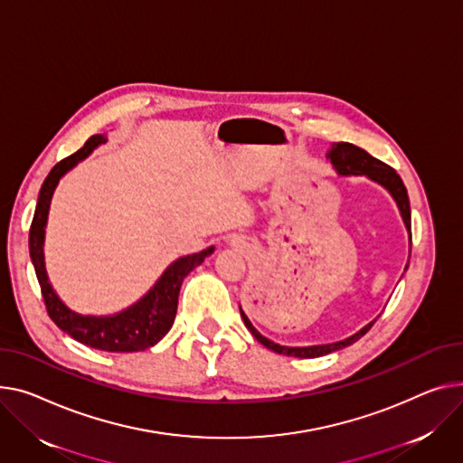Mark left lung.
I'll use <instances>...</instances> for the list:
<instances>
[{
  "label": "left lung",
  "mask_w": 463,
  "mask_h": 463,
  "mask_svg": "<svg viewBox=\"0 0 463 463\" xmlns=\"http://www.w3.org/2000/svg\"><path fill=\"white\" fill-rule=\"evenodd\" d=\"M327 160L331 162L333 169L341 175V176H366L368 180H373L376 184H380L382 188H385L389 192V195L394 199L400 215H402V222L408 229L410 234V241H411V210H410V199H408V190L404 186L402 178L396 175V171L385 164H382L380 160H376L371 154L364 152L363 148L352 145V143H331V148L327 150ZM408 269V264H406ZM240 315L241 320L251 331V335L257 338L260 345H264L268 350L275 352V354H283V355H290V357H301V359H313V357H320V355H327L331 352L336 350H343L350 345H354L355 341L373 327V324L376 320H373L371 324H366L364 327H361L357 333L350 335L348 338H343V341H336V343H329V345H315V346H281L269 338H266L264 335H260L255 326L251 324V320L248 318V315L243 313V309L240 307Z\"/></svg>",
  "instance_id": "left-lung-1"
}]
</instances>
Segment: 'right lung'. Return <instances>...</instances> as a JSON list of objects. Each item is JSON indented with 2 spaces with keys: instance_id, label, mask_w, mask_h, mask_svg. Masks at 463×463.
Returning <instances> with one entry per match:
<instances>
[{
  "instance_id": "1",
  "label": "right lung",
  "mask_w": 463,
  "mask_h": 463,
  "mask_svg": "<svg viewBox=\"0 0 463 463\" xmlns=\"http://www.w3.org/2000/svg\"><path fill=\"white\" fill-rule=\"evenodd\" d=\"M106 141L108 137L100 134L89 137L87 143L78 152H74L72 156L65 160H61L50 171L41 188L33 222H31V229H29V255H31V262L35 266L41 292L46 303V311L59 329H63L67 335H71L74 341L95 350L141 352L160 343L167 335L176 317L178 294H180L184 277H186L194 268L203 264V260L213 253V245L201 253L180 257L175 262H171L165 268V271L160 275V279L154 283V287L143 298H139L134 305L127 307L125 311L108 315V317H92V315H80L69 309V307L63 303V299H61L53 290L46 273V264H44V234H46L50 203L59 180Z\"/></svg>"
}]
</instances>
